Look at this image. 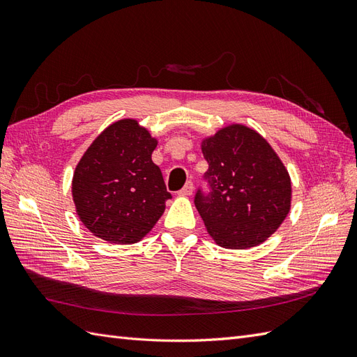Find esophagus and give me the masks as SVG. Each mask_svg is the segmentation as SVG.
I'll return each mask as SVG.
<instances>
[{
	"label": "esophagus",
	"mask_w": 357,
	"mask_h": 357,
	"mask_svg": "<svg viewBox=\"0 0 357 357\" xmlns=\"http://www.w3.org/2000/svg\"><path fill=\"white\" fill-rule=\"evenodd\" d=\"M193 193V183L192 181H188L185 186H183V189L178 192V195L181 197H188V195H192Z\"/></svg>",
	"instance_id": "1"
}]
</instances>
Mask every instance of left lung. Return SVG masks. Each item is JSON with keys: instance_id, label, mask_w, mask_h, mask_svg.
I'll return each instance as SVG.
<instances>
[{"instance_id": "8db88e82", "label": "left lung", "mask_w": 357, "mask_h": 357, "mask_svg": "<svg viewBox=\"0 0 357 357\" xmlns=\"http://www.w3.org/2000/svg\"><path fill=\"white\" fill-rule=\"evenodd\" d=\"M208 162L195 207L208 234L226 248L264 243L290 210V178L282 160L253 129L232 125L202 143Z\"/></svg>"}]
</instances>
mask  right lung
<instances>
[{
	"mask_svg": "<svg viewBox=\"0 0 357 357\" xmlns=\"http://www.w3.org/2000/svg\"><path fill=\"white\" fill-rule=\"evenodd\" d=\"M158 142L135 121L110 125L80 159L73 177L79 218L93 235L132 244L153 228L172 198L152 160Z\"/></svg>",
	"mask_w": 357,
	"mask_h": 357,
	"instance_id": "1",
	"label": "right lung"
}]
</instances>
